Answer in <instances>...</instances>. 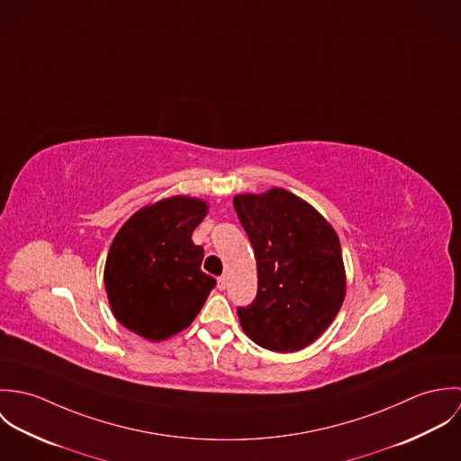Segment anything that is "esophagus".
<instances>
[{"instance_id": "esophagus-1", "label": "esophagus", "mask_w": 461, "mask_h": 461, "mask_svg": "<svg viewBox=\"0 0 461 461\" xmlns=\"http://www.w3.org/2000/svg\"><path fill=\"white\" fill-rule=\"evenodd\" d=\"M216 285H218V289H220V291H225V289H227V278H225V276H220Z\"/></svg>"}]
</instances>
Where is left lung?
Here are the masks:
<instances>
[{
  "label": "left lung",
  "mask_w": 461,
  "mask_h": 461,
  "mask_svg": "<svg viewBox=\"0 0 461 461\" xmlns=\"http://www.w3.org/2000/svg\"><path fill=\"white\" fill-rule=\"evenodd\" d=\"M232 203L258 261V296L238 309L241 329L269 351H300L329 329L344 302L339 236L316 207L284 188L240 194Z\"/></svg>",
  "instance_id": "left-lung-1"
}]
</instances>
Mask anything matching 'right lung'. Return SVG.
I'll list each match as a JSON object with an SVG mask.
<instances>
[{
	"instance_id": "right-lung-1",
	"label": "right lung",
	"mask_w": 461,
	"mask_h": 461,
	"mask_svg": "<svg viewBox=\"0 0 461 461\" xmlns=\"http://www.w3.org/2000/svg\"><path fill=\"white\" fill-rule=\"evenodd\" d=\"M207 211L203 198H161L131 214L112 241L104 264L112 312L145 340L188 329L216 285L200 269L203 249L192 240Z\"/></svg>"
}]
</instances>
